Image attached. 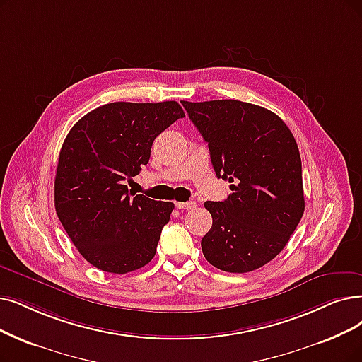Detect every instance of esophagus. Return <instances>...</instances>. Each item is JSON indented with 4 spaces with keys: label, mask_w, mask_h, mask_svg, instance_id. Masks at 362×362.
Wrapping results in <instances>:
<instances>
[{
    "label": "esophagus",
    "mask_w": 362,
    "mask_h": 362,
    "mask_svg": "<svg viewBox=\"0 0 362 362\" xmlns=\"http://www.w3.org/2000/svg\"><path fill=\"white\" fill-rule=\"evenodd\" d=\"M175 206L181 211H190V209L196 208V204L194 202H177Z\"/></svg>",
    "instance_id": "34e87169"
}]
</instances>
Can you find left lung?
Listing matches in <instances>:
<instances>
[{"label":"left lung","instance_id":"left-lung-1","mask_svg":"<svg viewBox=\"0 0 362 362\" xmlns=\"http://www.w3.org/2000/svg\"><path fill=\"white\" fill-rule=\"evenodd\" d=\"M181 104L208 142L216 177L231 190L224 202H205L212 227L202 251L224 272L259 269L285 248L305 212L297 142L263 107L235 99Z\"/></svg>","mask_w":362,"mask_h":362}]
</instances>
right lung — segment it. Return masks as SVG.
Segmentation results:
<instances>
[{"mask_svg":"<svg viewBox=\"0 0 362 362\" xmlns=\"http://www.w3.org/2000/svg\"><path fill=\"white\" fill-rule=\"evenodd\" d=\"M182 117L175 100L112 103L86 114L66 135L54 208L78 252L99 270L123 274L153 259L173 204L129 193L124 182L148 163L154 139Z\"/></svg>","mask_w":362,"mask_h":362,"instance_id":"obj_1","label":"right lung"}]
</instances>
